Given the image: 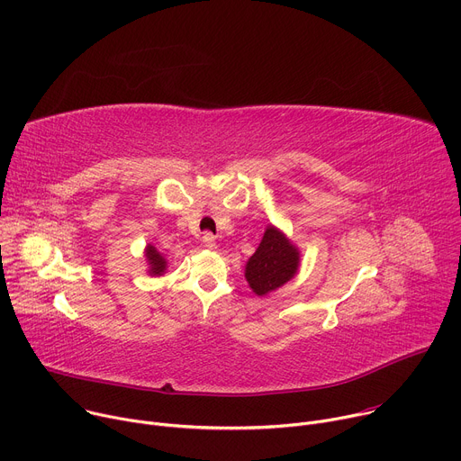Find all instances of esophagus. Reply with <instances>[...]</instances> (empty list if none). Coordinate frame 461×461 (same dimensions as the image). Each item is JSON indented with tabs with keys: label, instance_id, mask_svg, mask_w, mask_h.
Segmentation results:
<instances>
[{
	"label": "esophagus",
	"instance_id": "34e87169",
	"mask_svg": "<svg viewBox=\"0 0 461 461\" xmlns=\"http://www.w3.org/2000/svg\"><path fill=\"white\" fill-rule=\"evenodd\" d=\"M203 244L206 246V248H210V249H213L215 246H217V240H215V237H213V233H204L203 235Z\"/></svg>",
	"mask_w": 461,
	"mask_h": 461
}]
</instances>
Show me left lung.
Segmentation results:
<instances>
[{
  "label": "left lung",
  "mask_w": 461,
  "mask_h": 461,
  "mask_svg": "<svg viewBox=\"0 0 461 461\" xmlns=\"http://www.w3.org/2000/svg\"><path fill=\"white\" fill-rule=\"evenodd\" d=\"M301 267V251L283 230L268 224L255 253L246 260L244 277L255 295L267 297L292 281Z\"/></svg>",
  "instance_id": "obj_1"
}]
</instances>
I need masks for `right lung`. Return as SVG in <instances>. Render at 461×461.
I'll use <instances>...</instances> for the list:
<instances>
[{
    "label": "right lung",
    "mask_w": 461,
    "mask_h": 461,
    "mask_svg": "<svg viewBox=\"0 0 461 461\" xmlns=\"http://www.w3.org/2000/svg\"><path fill=\"white\" fill-rule=\"evenodd\" d=\"M144 257H146V262H148V274L151 277H160V276L166 274L167 258L153 244H148L144 248Z\"/></svg>",
    "instance_id": "obj_1"
}]
</instances>
